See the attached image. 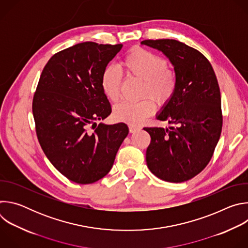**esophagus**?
Wrapping results in <instances>:
<instances>
[{"instance_id":"obj_1","label":"esophagus","mask_w":248,"mask_h":248,"mask_svg":"<svg viewBox=\"0 0 248 248\" xmlns=\"http://www.w3.org/2000/svg\"><path fill=\"white\" fill-rule=\"evenodd\" d=\"M128 129H129V132L130 133H134L136 131H138L140 129V127H137V126H134V125H129L128 126Z\"/></svg>"}]
</instances>
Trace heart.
<instances>
[{
	"label": "heart",
	"mask_w": 248,
	"mask_h": 248,
	"mask_svg": "<svg viewBox=\"0 0 248 248\" xmlns=\"http://www.w3.org/2000/svg\"><path fill=\"white\" fill-rule=\"evenodd\" d=\"M124 75L127 78L142 80L141 97L135 103L122 102L115 106L114 118L118 122L130 125H139L155 111L157 105L164 106L173 97L178 79L168 62L159 55L140 47L132 48L121 62ZM101 87L105 96L116 102L121 96L122 76L114 66H107L101 75Z\"/></svg>",
	"instance_id": "b5f03b06"
}]
</instances>
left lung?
I'll return each instance as SVG.
<instances>
[{"label": "left lung", "mask_w": 248, "mask_h": 248, "mask_svg": "<svg viewBox=\"0 0 248 248\" xmlns=\"http://www.w3.org/2000/svg\"><path fill=\"white\" fill-rule=\"evenodd\" d=\"M173 64L178 87L162 112L169 128L144 127L151 137L146 163L153 174L169 183L188 181L210 162L221 136V93L214 69L196 49L173 39L143 40Z\"/></svg>", "instance_id": "1"}]
</instances>
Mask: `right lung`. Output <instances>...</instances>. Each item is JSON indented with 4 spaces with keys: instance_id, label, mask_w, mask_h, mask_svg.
I'll use <instances>...</instances> for the list:
<instances>
[{
    "instance_id": "right-lung-1",
    "label": "right lung",
    "mask_w": 248,
    "mask_h": 248,
    "mask_svg": "<svg viewBox=\"0 0 248 248\" xmlns=\"http://www.w3.org/2000/svg\"><path fill=\"white\" fill-rule=\"evenodd\" d=\"M122 47L83 42L56 53L34 93L32 113L40 146L74 183L88 185L104 178L128 134L124 123L96 124L112 113L101 75Z\"/></svg>"
}]
</instances>
